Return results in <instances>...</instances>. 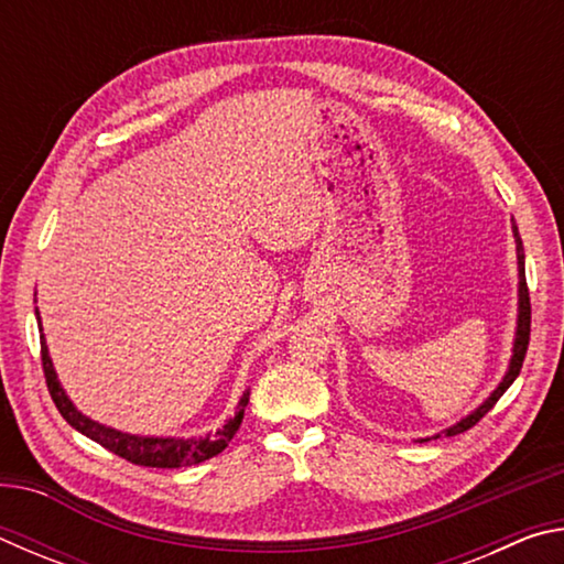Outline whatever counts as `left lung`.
I'll list each match as a JSON object with an SVG mask.
<instances>
[{
  "label": "left lung",
  "mask_w": 564,
  "mask_h": 564,
  "mask_svg": "<svg viewBox=\"0 0 564 564\" xmlns=\"http://www.w3.org/2000/svg\"><path fill=\"white\" fill-rule=\"evenodd\" d=\"M512 234H514V243H518V275H520V285H518V330H514L512 358H510L508 373H505V378L500 380V386L492 390L490 398L485 400L480 408H475L470 415L460 420V423H455L453 427H447L445 435L465 433V431H470L475 423H480V417L485 413H490L492 405L500 400V395L514 383V378L520 376L524 352H528V343H530V291H528V281H524V248H522V238L518 234V226H514V221H512ZM435 437H441V433H437Z\"/></svg>",
  "instance_id": "left-lung-1"
}]
</instances>
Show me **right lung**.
Listing matches in <instances>:
<instances>
[{
    "mask_svg": "<svg viewBox=\"0 0 564 564\" xmlns=\"http://www.w3.org/2000/svg\"><path fill=\"white\" fill-rule=\"evenodd\" d=\"M36 321H40V311H36ZM40 340H42V368H44V378H46V388H50V395L54 400L56 410H59L62 417L69 423L74 431H79L82 435L91 437L94 443H99L101 447H107L113 455L123 457L133 465H144V467H188V465H198L214 457L218 453H224L231 437L236 435L238 427H241L243 420V410L248 405V390L238 400V410L236 415L228 420V423L216 431L214 435H198V437H144V435H129L121 431H113V427H107L97 423V420L87 417L79 410L74 408L69 395L64 393V388L56 378V370L52 366L50 358V348H46L44 340V330H42V321H40Z\"/></svg>",
    "mask_w": 564,
    "mask_h": 564,
    "instance_id": "right-lung-1",
    "label": "right lung"
}]
</instances>
